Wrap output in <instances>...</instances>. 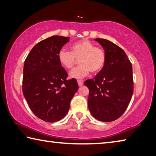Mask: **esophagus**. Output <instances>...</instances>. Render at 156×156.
<instances>
[{
  "mask_svg": "<svg viewBox=\"0 0 156 156\" xmlns=\"http://www.w3.org/2000/svg\"><path fill=\"white\" fill-rule=\"evenodd\" d=\"M77 83H78L79 86H81L83 84V81H81V80H77Z\"/></svg>",
  "mask_w": 156,
  "mask_h": 156,
  "instance_id": "esophagus-1",
  "label": "esophagus"
}]
</instances>
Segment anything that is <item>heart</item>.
I'll return each instance as SVG.
<instances>
[{
	"mask_svg": "<svg viewBox=\"0 0 156 156\" xmlns=\"http://www.w3.org/2000/svg\"><path fill=\"white\" fill-rule=\"evenodd\" d=\"M106 55L101 47L95 46L88 40H83L74 43L71 46V51L61 49L58 53V60L66 69H71L79 60L80 65L74 68L69 73L71 78L82 79L90 72H99L104 66Z\"/></svg>",
	"mask_w": 156,
	"mask_h": 156,
	"instance_id": "heart-1",
	"label": "heart"
}]
</instances>
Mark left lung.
Listing matches in <instances>:
<instances>
[{"mask_svg": "<svg viewBox=\"0 0 156 156\" xmlns=\"http://www.w3.org/2000/svg\"><path fill=\"white\" fill-rule=\"evenodd\" d=\"M106 55L104 66L84 82L89 89L88 105L95 119L103 122L115 121L126 110L133 92L132 66L126 53L110 41L94 39Z\"/></svg>", "mask_w": 156, "mask_h": 156, "instance_id": "left-lung-1", "label": "left lung"}]
</instances>
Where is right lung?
<instances>
[{"label": "right lung", "instance_id": "right-lung-1", "mask_svg": "<svg viewBox=\"0 0 156 156\" xmlns=\"http://www.w3.org/2000/svg\"><path fill=\"white\" fill-rule=\"evenodd\" d=\"M69 38L53 35L42 40L24 64V97L33 113L46 122L58 121L66 115L79 88L75 79L66 80L67 72L58 60L59 51Z\"/></svg>", "mask_w": 156, "mask_h": 156}]
</instances>
